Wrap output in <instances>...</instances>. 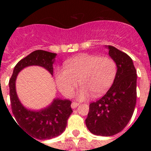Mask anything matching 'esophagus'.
Here are the masks:
<instances>
[{"instance_id": "obj_1", "label": "esophagus", "mask_w": 151, "mask_h": 151, "mask_svg": "<svg viewBox=\"0 0 151 151\" xmlns=\"http://www.w3.org/2000/svg\"><path fill=\"white\" fill-rule=\"evenodd\" d=\"M78 105H79V103H77V102H73L72 104H71V107L73 108V109H74V108L77 107Z\"/></svg>"}]
</instances>
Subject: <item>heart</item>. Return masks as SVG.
Here are the masks:
<instances>
[{"label": "heart", "mask_w": 151, "mask_h": 151, "mask_svg": "<svg viewBox=\"0 0 151 151\" xmlns=\"http://www.w3.org/2000/svg\"><path fill=\"white\" fill-rule=\"evenodd\" d=\"M65 69H58L55 81L59 90L66 96H72L78 85L82 86L79 98L84 99L91 95L104 94L112 85L117 74V63L109 56L81 54L64 64Z\"/></svg>", "instance_id": "1"}]
</instances>
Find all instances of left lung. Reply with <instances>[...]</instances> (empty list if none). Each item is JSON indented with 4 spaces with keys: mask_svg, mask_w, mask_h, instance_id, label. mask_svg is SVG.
Returning a JSON list of instances; mask_svg holds the SVG:
<instances>
[{
    "mask_svg": "<svg viewBox=\"0 0 151 151\" xmlns=\"http://www.w3.org/2000/svg\"><path fill=\"white\" fill-rule=\"evenodd\" d=\"M109 55L117 63V74L112 86L102 98L89 104L85 124L94 135L110 136L125 128L136 103V70L129 55L114 46Z\"/></svg>",
    "mask_w": 151,
    "mask_h": 151,
    "instance_id": "1",
    "label": "left lung"
}]
</instances>
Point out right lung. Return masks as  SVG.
Masks as SVG:
<instances>
[{
    "mask_svg": "<svg viewBox=\"0 0 151 151\" xmlns=\"http://www.w3.org/2000/svg\"><path fill=\"white\" fill-rule=\"evenodd\" d=\"M55 55V53L44 50L34 51L15 65L9 80L10 101L15 122L32 138L49 139L59 136L66 129L67 120L73 112L70 100L59 99H55L52 105L40 111L27 110L20 103L15 92V79L21 70L37 65L45 68L52 74V63Z\"/></svg>",
    "mask_w": 151,
    "mask_h": 151,
    "instance_id": "obj_1",
    "label": "right lung"
}]
</instances>
